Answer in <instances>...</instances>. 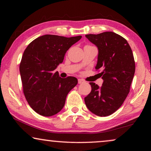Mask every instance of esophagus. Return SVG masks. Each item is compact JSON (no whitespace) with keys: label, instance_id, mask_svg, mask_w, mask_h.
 I'll return each mask as SVG.
<instances>
[{"label":"esophagus","instance_id":"1","mask_svg":"<svg viewBox=\"0 0 151 151\" xmlns=\"http://www.w3.org/2000/svg\"><path fill=\"white\" fill-rule=\"evenodd\" d=\"M84 82H85V81H84L83 79H81V78H78V84H81V83H84Z\"/></svg>","mask_w":151,"mask_h":151}]
</instances>
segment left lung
Wrapping results in <instances>:
<instances>
[{
  "instance_id": "1",
  "label": "left lung",
  "mask_w": 151,
  "mask_h": 151,
  "mask_svg": "<svg viewBox=\"0 0 151 151\" xmlns=\"http://www.w3.org/2000/svg\"><path fill=\"white\" fill-rule=\"evenodd\" d=\"M85 37L99 49L96 70L103 79L101 87L90 83L91 92L85 98L86 106L99 116L111 115L123 104L130 92L135 62L127 40L113 32Z\"/></svg>"
}]
</instances>
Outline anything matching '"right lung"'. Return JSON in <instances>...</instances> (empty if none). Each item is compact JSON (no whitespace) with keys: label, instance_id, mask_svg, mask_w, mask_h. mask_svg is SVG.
<instances>
[{"label":"right lung","instance_id":"1","mask_svg":"<svg viewBox=\"0 0 151 151\" xmlns=\"http://www.w3.org/2000/svg\"><path fill=\"white\" fill-rule=\"evenodd\" d=\"M81 37L45 35L24 50L19 66L22 91L30 106L40 115L50 116L60 112L68 93L77 85L76 78H60L55 70Z\"/></svg>","mask_w":151,"mask_h":151}]
</instances>
